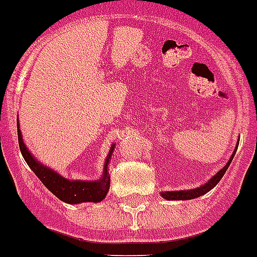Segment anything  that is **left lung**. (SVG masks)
I'll return each mask as SVG.
<instances>
[{
  "mask_svg": "<svg viewBox=\"0 0 257 257\" xmlns=\"http://www.w3.org/2000/svg\"><path fill=\"white\" fill-rule=\"evenodd\" d=\"M238 144H239V143H237V147H235L234 152H233L231 157L229 158L228 163H226V165L224 166V167H222L219 172H216V175H213L212 178H211L210 180L205 184V185H201L199 188H193V189H189V190H179V192H175V190L174 192H162L161 193V196H162L165 199H169V201H188V199L198 198V197L203 196V194H206L207 192H210L213 187H216V184L221 180V178L224 176V174L226 172V170H228L229 165H230V162L233 161V158H234V154H235V152H237Z\"/></svg>",
  "mask_w": 257,
  "mask_h": 257,
  "instance_id": "1",
  "label": "left lung"
}]
</instances>
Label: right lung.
<instances>
[{"instance_id":"obj_1","label":"right lung","mask_w":257,"mask_h":257,"mask_svg":"<svg viewBox=\"0 0 257 257\" xmlns=\"http://www.w3.org/2000/svg\"><path fill=\"white\" fill-rule=\"evenodd\" d=\"M18 140H19V148L22 152L27 165L31 167V170L37 175V178L42 181L45 187L58 197L60 201L70 205H77V203H83V202H100L105 198L106 193L109 190V184H110V178H109L108 165L110 156L113 153L114 145H112L110 152L105 160L104 165L103 178L96 181H82V180H68L63 178L61 175L55 172L54 170L49 169L47 166H44L35 157L32 156L31 152L26 147L23 142L22 131L19 128V119H18Z\"/></svg>"}]
</instances>
